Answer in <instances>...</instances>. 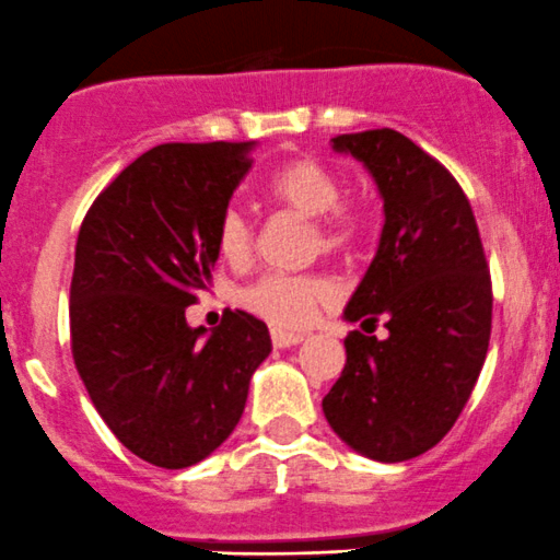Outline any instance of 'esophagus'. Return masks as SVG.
Instances as JSON below:
<instances>
[{
    "instance_id": "esophagus-1",
    "label": "esophagus",
    "mask_w": 560,
    "mask_h": 560,
    "mask_svg": "<svg viewBox=\"0 0 560 560\" xmlns=\"http://www.w3.org/2000/svg\"><path fill=\"white\" fill-rule=\"evenodd\" d=\"M302 340H304V335H299V331L272 329V346L275 348H291V346H299Z\"/></svg>"
}]
</instances>
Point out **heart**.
I'll use <instances>...</instances> for the list:
<instances>
[{
  "instance_id": "heart-1",
  "label": "heart",
  "mask_w": 560,
  "mask_h": 560,
  "mask_svg": "<svg viewBox=\"0 0 560 560\" xmlns=\"http://www.w3.org/2000/svg\"><path fill=\"white\" fill-rule=\"evenodd\" d=\"M272 201L291 212L310 218L313 253L326 256H351L368 236V212L359 203L346 201L342 179L331 168L313 158H299L275 171L267 182ZM220 256L240 267L253 256V223L242 209L229 207L218 220ZM331 296V282L320 275H282L269 272L253 280L240 291V302L250 313L261 315L269 324L296 329L313 320L318 304Z\"/></svg>"
}]
</instances>
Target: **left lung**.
Masks as SVG:
<instances>
[{
    "label": "left lung",
    "instance_id": "1",
    "mask_svg": "<svg viewBox=\"0 0 560 560\" xmlns=\"http://www.w3.org/2000/svg\"><path fill=\"white\" fill-rule=\"evenodd\" d=\"M331 143L368 165L386 214L346 318L384 315L389 337L348 331L346 368L320 406L359 455L402 463L433 450L474 392L490 346V269L466 192L411 138L381 127Z\"/></svg>",
    "mask_w": 560,
    "mask_h": 560
}]
</instances>
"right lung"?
<instances>
[{"mask_svg":"<svg viewBox=\"0 0 560 560\" xmlns=\"http://www.w3.org/2000/svg\"><path fill=\"white\" fill-rule=\"evenodd\" d=\"M250 149H149L94 198L75 242V370L110 433L158 468L196 466L229 439L272 351L267 324L245 310H229L209 337L185 318L212 278L214 231L250 171Z\"/></svg>","mask_w":560,"mask_h":560,"instance_id":"right-lung-1","label":"right lung"}]
</instances>
